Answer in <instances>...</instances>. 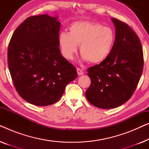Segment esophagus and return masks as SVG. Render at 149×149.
Returning a JSON list of instances; mask_svg holds the SVG:
<instances>
[{
    "label": "esophagus",
    "instance_id": "esophagus-1",
    "mask_svg": "<svg viewBox=\"0 0 149 149\" xmlns=\"http://www.w3.org/2000/svg\"><path fill=\"white\" fill-rule=\"evenodd\" d=\"M77 73H78V75H79V76H81V75H83V74H84L83 71L81 70V69L79 68H77Z\"/></svg>",
    "mask_w": 149,
    "mask_h": 149
}]
</instances>
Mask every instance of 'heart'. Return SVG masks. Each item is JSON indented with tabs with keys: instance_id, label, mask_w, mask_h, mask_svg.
Listing matches in <instances>:
<instances>
[{
	"instance_id": "b5f03b06",
	"label": "heart",
	"mask_w": 149,
	"mask_h": 149,
	"mask_svg": "<svg viewBox=\"0 0 149 149\" xmlns=\"http://www.w3.org/2000/svg\"><path fill=\"white\" fill-rule=\"evenodd\" d=\"M115 33L111 28L97 22L78 21L69 27V33L61 32L58 43L62 56L72 60L80 45L84 60L98 64L107 60L113 49Z\"/></svg>"
}]
</instances>
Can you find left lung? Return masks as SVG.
<instances>
[{
	"label": "left lung",
	"mask_w": 149,
	"mask_h": 149,
	"mask_svg": "<svg viewBox=\"0 0 149 149\" xmlns=\"http://www.w3.org/2000/svg\"><path fill=\"white\" fill-rule=\"evenodd\" d=\"M116 28L111 54L100 64L87 69L91 85L85 91L90 104L110 109L125 103L132 97L143 70L142 44L127 24L112 18Z\"/></svg>",
	"instance_id": "8db88e82"
}]
</instances>
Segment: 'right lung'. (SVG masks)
I'll use <instances>...</instances> for the list:
<instances>
[{"label":"right lung","instance_id":"1","mask_svg":"<svg viewBox=\"0 0 149 149\" xmlns=\"http://www.w3.org/2000/svg\"><path fill=\"white\" fill-rule=\"evenodd\" d=\"M57 18L47 14L28 17L14 31L8 47V66L15 88L34 105L56 103L77 77L76 68L59 49Z\"/></svg>","mask_w":149,"mask_h":149}]
</instances>
